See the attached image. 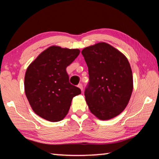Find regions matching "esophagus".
Listing matches in <instances>:
<instances>
[{
  "instance_id": "34e87169",
  "label": "esophagus",
  "mask_w": 159,
  "mask_h": 159,
  "mask_svg": "<svg viewBox=\"0 0 159 159\" xmlns=\"http://www.w3.org/2000/svg\"><path fill=\"white\" fill-rule=\"evenodd\" d=\"M78 87H79V88H80V90L83 91V85L81 84V83H80V84L78 85Z\"/></svg>"
}]
</instances>
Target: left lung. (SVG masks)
<instances>
[{
  "label": "left lung",
  "instance_id": "8db88e82",
  "mask_svg": "<svg viewBox=\"0 0 159 159\" xmlns=\"http://www.w3.org/2000/svg\"><path fill=\"white\" fill-rule=\"evenodd\" d=\"M90 81L85 90L88 108L100 120L119 115L128 105L133 89L130 63L125 56L107 43L84 48Z\"/></svg>",
  "mask_w": 159,
  "mask_h": 159
}]
</instances>
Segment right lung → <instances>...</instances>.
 Instances as JSON below:
<instances>
[{
    "label": "right lung",
    "instance_id": "1",
    "mask_svg": "<svg viewBox=\"0 0 159 159\" xmlns=\"http://www.w3.org/2000/svg\"><path fill=\"white\" fill-rule=\"evenodd\" d=\"M80 53L79 49L52 45L29 64L25 77V91L33 111L51 122L68 114L74 97L81 91L71 85L66 69Z\"/></svg>",
    "mask_w": 159,
    "mask_h": 159
}]
</instances>
